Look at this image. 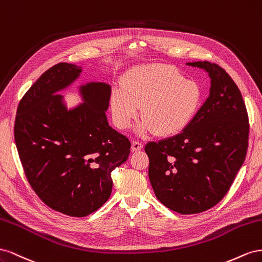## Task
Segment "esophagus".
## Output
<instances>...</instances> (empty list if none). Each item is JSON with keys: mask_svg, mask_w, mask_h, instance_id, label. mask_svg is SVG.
Segmentation results:
<instances>
[{"mask_svg": "<svg viewBox=\"0 0 262 262\" xmlns=\"http://www.w3.org/2000/svg\"><path fill=\"white\" fill-rule=\"evenodd\" d=\"M141 148H143V143H140V141H138V140L132 141V149L134 151L141 150Z\"/></svg>", "mask_w": 262, "mask_h": 262, "instance_id": "1", "label": "esophagus"}]
</instances>
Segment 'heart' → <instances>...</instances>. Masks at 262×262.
<instances>
[{
    "mask_svg": "<svg viewBox=\"0 0 262 262\" xmlns=\"http://www.w3.org/2000/svg\"><path fill=\"white\" fill-rule=\"evenodd\" d=\"M203 91L198 82L184 79L174 67L146 64L125 74L122 85L111 92L110 103L118 128H128L140 113V135L156 132L171 136L180 133L195 117L202 105Z\"/></svg>",
    "mask_w": 262,
    "mask_h": 262,
    "instance_id": "obj_1",
    "label": "heart"
}]
</instances>
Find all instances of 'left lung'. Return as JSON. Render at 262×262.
I'll return each mask as SVG.
<instances>
[{
    "mask_svg": "<svg viewBox=\"0 0 262 262\" xmlns=\"http://www.w3.org/2000/svg\"><path fill=\"white\" fill-rule=\"evenodd\" d=\"M186 64L208 73L210 95L180 134L145 146L157 199L183 215L204 212L225 196L245 161L249 136L247 110L229 74L208 61Z\"/></svg>",
    "mask_w": 262,
    "mask_h": 262,
    "instance_id": "left-lung-1",
    "label": "left lung"
}]
</instances>
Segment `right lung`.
Instances as JSON below:
<instances>
[{"mask_svg": "<svg viewBox=\"0 0 262 262\" xmlns=\"http://www.w3.org/2000/svg\"><path fill=\"white\" fill-rule=\"evenodd\" d=\"M82 67L60 62L43 72L21 98L14 138L27 180L45 204L73 217L95 212L112 193V171L130 152V141L108 125L111 85H80L83 103L68 110L59 91Z\"/></svg>", "mask_w": 262, "mask_h": 262, "instance_id": "add662e5", "label": "right lung"}]
</instances>
